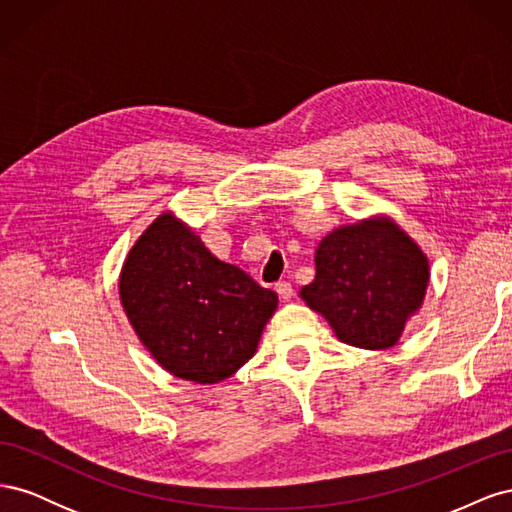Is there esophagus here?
I'll return each instance as SVG.
<instances>
[{
  "label": "esophagus",
  "mask_w": 512,
  "mask_h": 512,
  "mask_svg": "<svg viewBox=\"0 0 512 512\" xmlns=\"http://www.w3.org/2000/svg\"><path fill=\"white\" fill-rule=\"evenodd\" d=\"M275 292L280 294V297H282L284 301H288V299H292L294 288H292L290 282H277V284H275Z\"/></svg>",
  "instance_id": "esophagus-1"
}]
</instances>
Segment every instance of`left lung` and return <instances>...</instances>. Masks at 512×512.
Listing matches in <instances>:
<instances>
[{
  "mask_svg": "<svg viewBox=\"0 0 512 512\" xmlns=\"http://www.w3.org/2000/svg\"><path fill=\"white\" fill-rule=\"evenodd\" d=\"M427 282V258L406 232L389 220H367L320 241L316 280L301 297L344 344L384 350L421 307Z\"/></svg>",
  "mask_w": 512,
  "mask_h": 512,
  "instance_id": "1",
  "label": "left lung"
}]
</instances>
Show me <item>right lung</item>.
Listing matches in <instances>:
<instances>
[{"instance_id": "obj_1", "label": "right lung", "mask_w": 512, "mask_h": 512, "mask_svg": "<svg viewBox=\"0 0 512 512\" xmlns=\"http://www.w3.org/2000/svg\"><path fill=\"white\" fill-rule=\"evenodd\" d=\"M119 294L143 346L170 374L215 384L254 356L277 294L215 258L162 213L130 250Z\"/></svg>"}]
</instances>
